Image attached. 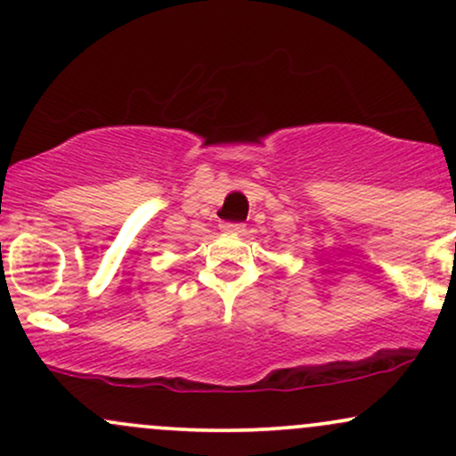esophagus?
Here are the masks:
<instances>
[{
    "mask_svg": "<svg viewBox=\"0 0 456 456\" xmlns=\"http://www.w3.org/2000/svg\"><path fill=\"white\" fill-rule=\"evenodd\" d=\"M221 229L224 233H244V224L242 223H223Z\"/></svg>",
    "mask_w": 456,
    "mask_h": 456,
    "instance_id": "1",
    "label": "esophagus"
}]
</instances>
